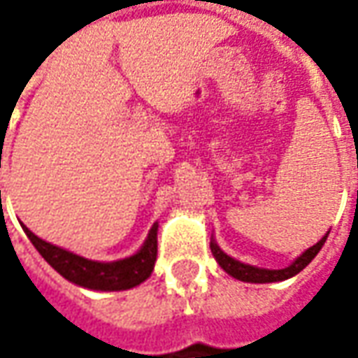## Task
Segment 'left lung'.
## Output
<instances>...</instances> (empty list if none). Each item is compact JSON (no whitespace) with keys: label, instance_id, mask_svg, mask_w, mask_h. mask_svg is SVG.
<instances>
[{"label":"left lung","instance_id":"1","mask_svg":"<svg viewBox=\"0 0 358 358\" xmlns=\"http://www.w3.org/2000/svg\"><path fill=\"white\" fill-rule=\"evenodd\" d=\"M329 235V233H327ZM327 235L319 243H315L313 247H309L305 253H301L296 257L295 261L285 268H263V267H255V265H247V263H241L237 259L229 257L219 245L217 241L211 237V253H213L215 261L219 263V267L223 268L225 273H229L231 277L239 279V281L245 282H279L285 281V279H291L295 277L296 273H301L303 268L309 265L310 261L317 257V253L321 251V247L327 241Z\"/></svg>","mask_w":358,"mask_h":358}]
</instances>
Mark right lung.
Returning <instances> with one entry per match:
<instances>
[{"mask_svg": "<svg viewBox=\"0 0 358 358\" xmlns=\"http://www.w3.org/2000/svg\"><path fill=\"white\" fill-rule=\"evenodd\" d=\"M25 235L34 243L39 255L55 268L63 279L83 289L91 291H127L137 285L147 281L153 273L157 261V231L159 223H153L149 229L147 239L143 241L141 249L131 257L119 261H91L85 257L71 253L57 245H51L48 241L39 239L35 233L23 225Z\"/></svg>", "mask_w": 358, "mask_h": 358, "instance_id": "add662e5", "label": "right lung"}]
</instances>
